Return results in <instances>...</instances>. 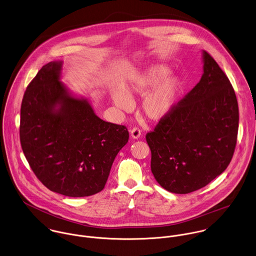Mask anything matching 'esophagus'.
<instances>
[{
	"instance_id": "34e87169",
	"label": "esophagus",
	"mask_w": 256,
	"mask_h": 256,
	"mask_svg": "<svg viewBox=\"0 0 256 256\" xmlns=\"http://www.w3.org/2000/svg\"><path fill=\"white\" fill-rule=\"evenodd\" d=\"M140 134H142V130L138 128H134L132 130H130V136L134 140L140 138Z\"/></svg>"
}]
</instances>
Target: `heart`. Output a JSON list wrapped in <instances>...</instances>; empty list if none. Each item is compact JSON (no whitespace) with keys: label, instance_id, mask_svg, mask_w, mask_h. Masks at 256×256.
I'll list each match as a JSON object with an SVG mask.
<instances>
[{"label":"heart","instance_id":"1","mask_svg":"<svg viewBox=\"0 0 256 256\" xmlns=\"http://www.w3.org/2000/svg\"><path fill=\"white\" fill-rule=\"evenodd\" d=\"M170 69L164 65H154L140 73L124 89L114 88L110 92L114 106L122 110L132 108V96H144L142 110L152 120H160L174 108L181 88V80L177 76H169Z\"/></svg>","mask_w":256,"mask_h":256}]
</instances>
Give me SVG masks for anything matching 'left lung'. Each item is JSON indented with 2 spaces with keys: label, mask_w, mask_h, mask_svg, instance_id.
<instances>
[{
  "label": "left lung",
  "mask_w": 256,
  "mask_h": 256,
  "mask_svg": "<svg viewBox=\"0 0 256 256\" xmlns=\"http://www.w3.org/2000/svg\"><path fill=\"white\" fill-rule=\"evenodd\" d=\"M199 83L146 134L152 172L158 184L175 194L208 185L228 166L238 130L234 88L218 63L202 52Z\"/></svg>",
  "instance_id": "obj_1"
}]
</instances>
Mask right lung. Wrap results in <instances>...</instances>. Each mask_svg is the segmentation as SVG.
<instances>
[{"label": "right lung", "instance_id": "obj_1", "mask_svg": "<svg viewBox=\"0 0 256 256\" xmlns=\"http://www.w3.org/2000/svg\"><path fill=\"white\" fill-rule=\"evenodd\" d=\"M62 65L46 64L28 86L20 108V144L32 171L50 191L92 196L104 189L128 132L102 120L90 100L73 94L60 81Z\"/></svg>", "mask_w": 256, "mask_h": 256}]
</instances>
